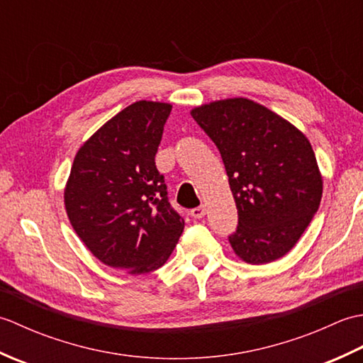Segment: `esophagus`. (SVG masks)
Segmentation results:
<instances>
[{
	"instance_id": "1",
	"label": "esophagus",
	"mask_w": 363,
	"mask_h": 363,
	"mask_svg": "<svg viewBox=\"0 0 363 363\" xmlns=\"http://www.w3.org/2000/svg\"><path fill=\"white\" fill-rule=\"evenodd\" d=\"M190 215L194 218H203L206 215V207L204 206H199V207H195V209L190 211Z\"/></svg>"
}]
</instances>
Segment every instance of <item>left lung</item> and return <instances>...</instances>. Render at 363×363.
<instances>
[{"mask_svg": "<svg viewBox=\"0 0 363 363\" xmlns=\"http://www.w3.org/2000/svg\"><path fill=\"white\" fill-rule=\"evenodd\" d=\"M217 146L235 199L238 225L229 243L252 265L285 256L317 213L323 181L307 137L246 98L190 112Z\"/></svg>", "mask_w": 363, "mask_h": 363, "instance_id": "left-lung-1", "label": "left lung"}]
</instances>
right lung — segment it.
Returning <instances> with one entry per match:
<instances>
[{"label": "right lung", "mask_w": 363, "mask_h": 363, "mask_svg": "<svg viewBox=\"0 0 363 363\" xmlns=\"http://www.w3.org/2000/svg\"><path fill=\"white\" fill-rule=\"evenodd\" d=\"M169 112L165 103L128 106L81 146L67 182L76 234L104 265L130 274L164 265L184 230L156 167Z\"/></svg>", "instance_id": "right-lung-1"}]
</instances>
